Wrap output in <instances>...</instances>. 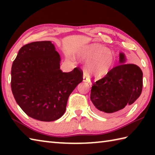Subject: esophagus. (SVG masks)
I'll return each mask as SVG.
<instances>
[{"mask_svg":"<svg viewBox=\"0 0 155 155\" xmlns=\"http://www.w3.org/2000/svg\"><path fill=\"white\" fill-rule=\"evenodd\" d=\"M83 78V81H84V82H88L89 78H88L87 74H86V73H84Z\"/></svg>","mask_w":155,"mask_h":155,"instance_id":"34e87169","label":"esophagus"}]
</instances>
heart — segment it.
<instances>
[{
  "label": "heart",
  "instance_id": "1",
  "mask_svg": "<svg viewBox=\"0 0 155 155\" xmlns=\"http://www.w3.org/2000/svg\"><path fill=\"white\" fill-rule=\"evenodd\" d=\"M82 55L90 61L89 72L97 77H103L108 74L115 61L114 52L99 44L87 47L83 50Z\"/></svg>",
  "mask_w": 155,
  "mask_h": 155
}]
</instances>
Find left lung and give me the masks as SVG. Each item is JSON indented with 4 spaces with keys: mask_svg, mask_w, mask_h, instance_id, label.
<instances>
[{
    "mask_svg": "<svg viewBox=\"0 0 155 155\" xmlns=\"http://www.w3.org/2000/svg\"><path fill=\"white\" fill-rule=\"evenodd\" d=\"M124 54L120 53L122 64L112 68L104 77L94 81L90 99L96 114L107 117L117 116L129 109L141 94L143 73L133 64H124Z\"/></svg>",
    "mask_w": 155,
    "mask_h": 155,
    "instance_id": "left-lung-1",
    "label": "left lung"
}]
</instances>
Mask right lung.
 I'll return each instance as SVG.
<instances>
[{
	"instance_id": "obj_1",
	"label": "right lung",
	"mask_w": 155,
	"mask_h": 155,
	"mask_svg": "<svg viewBox=\"0 0 155 155\" xmlns=\"http://www.w3.org/2000/svg\"><path fill=\"white\" fill-rule=\"evenodd\" d=\"M60 56L51 41H34L19 50L12 67L11 87L26 114L43 122L54 121L66 109L68 97L83 81V71L60 70Z\"/></svg>"
}]
</instances>
